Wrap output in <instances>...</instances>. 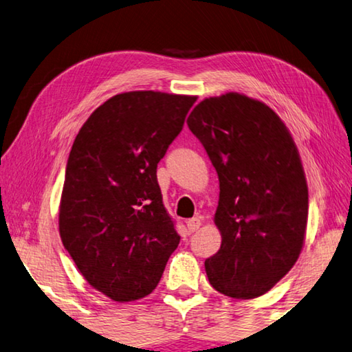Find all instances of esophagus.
I'll use <instances>...</instances> for the list:
<instances>
[{"label":"esophagus","mask_w":352,"mask_h":352,"mask_svg":"<svg viewBox=\"0 0 352 352\" xmlns=\"http://www.w3.org/2000/svg\"><path fill=\"white\" fill-rule=\"evenodd\" d=\"M201 226V220L199 217H194V219H189L186 222V228L189 233H195L199 228Z\"/></svg>","instance_id":"34e87169"}]
</instances>
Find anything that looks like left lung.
I'll use <instances>...</instances> for the list:
<instances>
[{
	"instance_id": "8db88e82",
	"label": "left lung",
	"mask_w": 352,
	"mask_h": 352,
	"mask_svg": "<svg viewBox=\"0 0 352 352\" xmlns=\"http://www.w3.org/2000/svg\"><path fill=\"white\" fill-rule=\"evenodd\" d=\"M188 127L219 175V252L205 261L220 294L250 300L290 272L306 237L309 192L289 129L269 105L241 93L201 100Z\"/></svg>"
}]
</instances>
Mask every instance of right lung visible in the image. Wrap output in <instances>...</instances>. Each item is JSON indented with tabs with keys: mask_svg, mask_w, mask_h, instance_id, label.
Instances as JSON below:
<instances>
[{
	"mask_svg": "<svg viewBox=\"0 0 352 352\" xmlns=\"http://www.w3.org/2000/svg\"><path fill=\"white\" fill-rule=\"evenodd\" d=\"M197 96L129 91L98 107L71 147L58 208L63 247L113 301L152 294L180 236L157 166Z\"/></svg>",
	"mask_w": 352,
	"mask_h": 352,
	"instance_id": "add662e5",
	"label": "right lung"
}]
</instances>
